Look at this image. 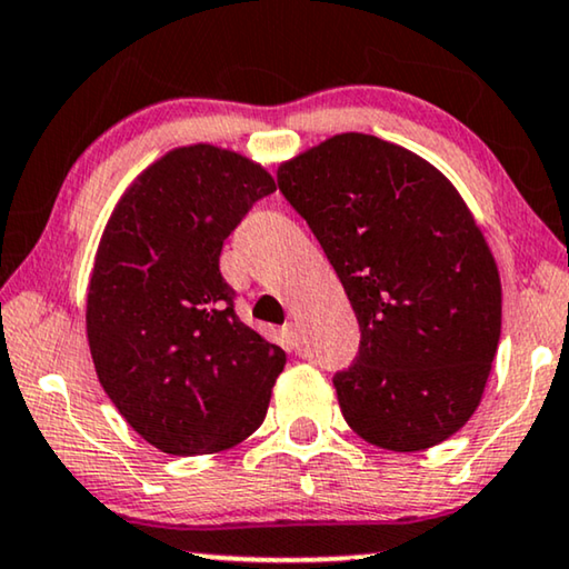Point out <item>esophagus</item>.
I'll return each mask as SVG.
<instances>
[{
	"label": "esophagus",
	"mask_w": 569,
	"mask_h": 569,
	"mask_svg": "<svg viewBox=\"0 0 569 569\" xmlns=\"http://www.w3.org/2000/svg\"><path fill=\"white\" fill-rule=\"evenodd\" d=\"M284 333H287V339H290L292 349H300V346H302V331H300V326H298V323H287V326H284Z\"/></svg>",
	"instance_id": "esophagus-1"
}]
</instances>
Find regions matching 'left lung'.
Instances as JSON below:
<instances>
[{"instance_id": "left-lung-1", "label": "left lung", "mask_w": 569, "mask_h": 569, "mask_svg": "<svg viewBox=\"0 0 569 569\" xmlns=\"http://www.w3.org/2000/svg\"><path fill=\"white\" fill-rule=\"evenodd\" d=\"M277 184L357 312L359 357L333 377L346 423L390 451L449 439L480 406L503 312L462 194L421 156L365 133L284 161Z\"/></svg>"}]
</instances>
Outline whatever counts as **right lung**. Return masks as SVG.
Segmentation results:
<instances>
[{"instance_id":"add662e5","label":"right lung","mask_w":569,"mask_h":569,"mask_svg":"<svg viewBox=\"0 0 569 569\" xmlns=\"http://www.w3.org/2000/svg\"><path fill=\"white\" fill-rule=\"evenodd\" d=\"M274 189L241 153L182 146L143 169L107 220L87 292L89 351L120 416L167 455H216L264 423L287 357L238 320L220 251Z\"/></svg>"}]
</instances>
